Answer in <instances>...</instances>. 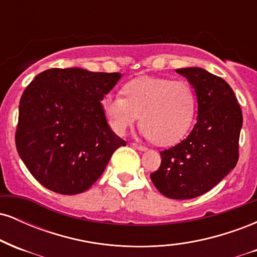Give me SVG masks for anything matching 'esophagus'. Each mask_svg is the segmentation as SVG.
<instances>
[{"mask_svg":"<svg viewBox=\"0 0 257 257\" xmlns=\"http://www.w3.org/2000/svg\"><path fill=\"white\" fill-rule=\"evenodd\" d=\"M132 145L133 146H134L135 147V149H138V150H140V151H146V147L145 146H143V145H139V144H132Z\"/></svg>","mask_w":257,"mask_h":257,"instance_id":"1","label":"esophagus"}]
</instances>
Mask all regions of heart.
I'll return each instance as SVG.
<instances>
[{
	"label": "heart",
	"mask_w": 257,
	"mask_h": 257,
	"mask_svg": "<svg viewBox=\"0 0 257 257\" xmlns=\"http://www.w3.org/2000/svg\"><path fill=\"white\" fill-rule=\"evenodd\" d=\"M123 95H106L102 110L108 125L123 135L140 118L144 135L158 146L179 143L187 134L196 111V94L188 82L138 77L123 87Z\"/></svg>",
	"instance_id": "b5f03b06"
}]
</instances>
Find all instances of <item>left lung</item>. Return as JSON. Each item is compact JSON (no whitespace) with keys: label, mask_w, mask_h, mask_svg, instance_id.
Returning <instances> with one entry per match:
<instances>
[{"label":"left lung","mask_w":257,"mask_h":257,"mask_svg":"<svg viewBox=\"0 0 257 257\" xmlns=\"http://www.w3.org/2000/svg\"><path fill=\"white\" fill-rule=\"evenodd\" d=\"M194 88L198 116L185 140L161 151L151 180L163 196L191 199L216 186L237 164L243 114L225 79L200 67L178 69Z\"/></svg>","instance_id":"obj_1"}]
</instances>
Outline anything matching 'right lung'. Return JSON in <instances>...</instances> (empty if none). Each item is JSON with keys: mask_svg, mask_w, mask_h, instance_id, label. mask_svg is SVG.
<instances>
[{"mask_svg": "<svg viewBox=\"0 0 257 257\" xmlns=\"http://www.w3.org/2000/svg\"><path fill=\"white\" fill-rule=\"evenodd\" d=\"M120 73L51 69L38 73L20 99L17 151L29 172L60 194L87 191L125 141L106 120L101 100Z\"/></svg>", "mask_w": 257, "mask_h": 257, "instance_id": "right-lung-1", "label": "right lung"}]
</instances>
